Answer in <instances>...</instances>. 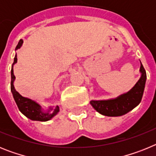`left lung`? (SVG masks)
Segmentation results:
<instances>
[{
	"label": "left lung",
	"mask_w": 156,
	"mask_h": 156,
	"mask_svg": "<svg viewBox=\"0 0 156 156\" xmlns=\"http://www.w3.org/2000/svg\"><path fill=\"white\" fill-rule=\"evenodd\" d=\"M140 73V79L129 91L122 94L115 98L91 100L90 103L92 107L98 112L105 116H121L131 111L140 104L145 87L147 76L141 62Z\"/></svg>",
	"instance_id": "8db88e82"
}]
</instances>
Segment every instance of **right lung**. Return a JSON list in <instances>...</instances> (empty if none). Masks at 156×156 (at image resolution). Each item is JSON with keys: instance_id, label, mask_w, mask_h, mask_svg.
<instances>
[{"instance_id": "right-lung-1", "label": "right lung", "mask_w": 156, "mask_h": 156, "mask_svg": "<svg viewBox=\"0 0 156 156\" xmlns=\"http://www.w3.org/2000/svg\"><path fill=\"white\" fill-rule=\"evenodd\" d=\"M23 44V40H20L18 43V45L16 48V51L21 48ZM17 63V55L16 54L15 58H14V62L12 66V70H11V91H12L13 98L15 99L16 105L19 111L22 113L27 116L28 119L34 121H41V122H46V121L50 120L55 116L59 112L58 106H50L48 110H44L42 108V106L40 103H38L36 101L30 99L29 98H26L22 96L14 87V81L16 80V76L14 75L13 67L14 65Z\"/></svg>"}]
</instances>
